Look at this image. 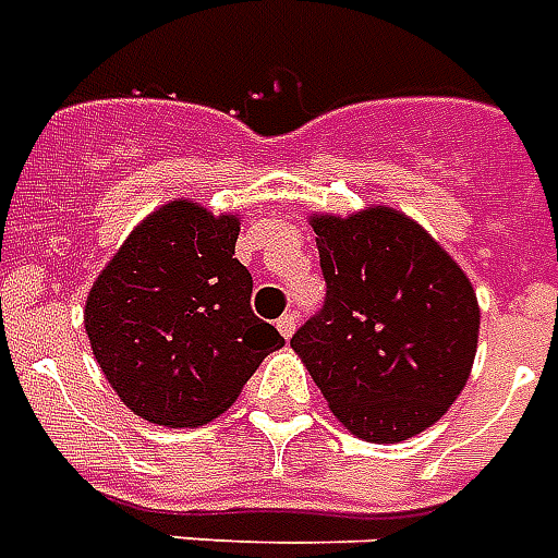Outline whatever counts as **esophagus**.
Returning <instances> with one entry per match:
<instances>
[{"label":"esophagus","instance_id":"obj_1","mask_svg":"<svg viewBox=\"0 0 558 558\" xmlns=\"http://www.w3.org/2000/svg\"><path fill=\"white\" fill-rule=\"evenodd\" d=\"M276 329H279L284 338H291V335H294V329H296V314H291V312L282 314V317L276 320Z\"/></svg>","mask_w":558,"mask_h":558}]
</instances>
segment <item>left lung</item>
<instances>
[{
    "label": "left lung",
    "mask_w": 558,
    "mask_h": 558,
    "mask_svg": "<svg viewBox=\"0 0 558 558\" xmlns=\"http://www.w3.org/2000/svg\"><path fill=\"white\" fill-rule=\"evenodd\" d=\"M312 226L326 296L291 347L350 433L405 441L433 426L471 376L476 294L462 267L393 208Z\"/></svg>",
    "instance_id": "8db88e82"
}]
</instances>
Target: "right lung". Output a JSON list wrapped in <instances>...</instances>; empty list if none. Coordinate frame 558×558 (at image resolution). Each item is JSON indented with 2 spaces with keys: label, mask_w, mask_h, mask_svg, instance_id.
Returning <instances> with one entry per match:
<instances>
[{
  "label": "right lung",
  "mask_w": 558,
  "mask_h": 558,
  "mask_svg": "<svg viewBox=\"0 0 558 558\" xmlns=\"http://www.w3.org/2000/svg\"><path fill=\"white\" fill-rule=\"evenodd\" d=\"M241 223L175 199L125 238L90 288L85 329L117 397L158 426H199L238 400L284 347L255 317L253 276L234 258Z\"/></svg>",
  "instance_id": "right-lung-1"
}]
</instances>
